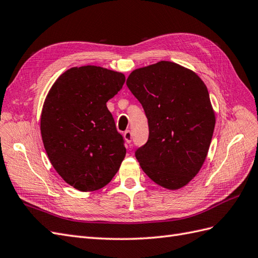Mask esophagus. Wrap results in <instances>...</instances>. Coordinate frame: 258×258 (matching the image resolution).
<instances>
[{
    "label": "esophagus",
    "mask_w": 258,
    "mask_h": 258,
    "mask_svg": "<svg viewBox=\"0 0 258 258\" xmlns=\"http://www.w3.org/2000/svg\"><path fill=\"white\" fill-rule=\"evenodd\" d=\"M123 136H124V140L126 141L127 144H131V143H132V138H133V135H132V132H131L130 130L125 131Z\"/></svg>",
    "instance_id": "1"
}]
</instances>
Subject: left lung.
Returning <instances> with one entry per match:
<instances>
[{"label": "left lung", "mask_w": 258, "mask_h": 258, "mask_svg": "<svg viewBox=\"0 0 258 258\" xmlns=\"http://www.w3.org/2000/svg\"><path fill=\"white\" fill-rule=\"evenodd\" d=\"M126 85L148 120V141L135 151L144 172L169 189L186 185L206 159L215 128L207 87L168 61L133 71Z\"/></svg>", "instance_id": "8db88e82"}]
</instances>
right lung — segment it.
<instances>
[{"label":"right lung","mask_w":258,"mask_h":258,"mask_svg":"<svg viewBox=\"0 0 258 258\" xmlns=\"http://www.w3.org/2000/svg\"><path fill=\"white\" fill-rule=\"evenodd\" d=\"M124 83L122 73L92 65L73 68L45 98L40 123L44 149L62 179L82 192L107 185L126 154L107 108Z\"/></svg>","instance_id":"1"}]
</instances>
